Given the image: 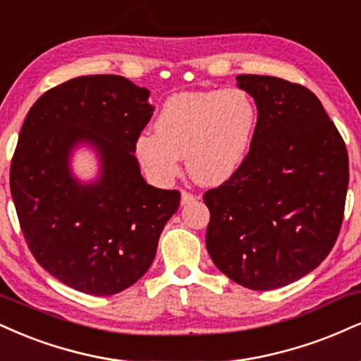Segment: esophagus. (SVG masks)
I'll return each instance as SVG.
<instances>
[{
    "label": "esophagus",
    "instance_id": "34e87169",
    "mask_svg": "<svg viewBox=\"0 0 361 361\" xmlns=\"http://www.w3.org/2000/svg\"><path fill=\"white\" fill-rule=\"evenodd\" d=\"M195 200H197V197H195L193 193L186 192V190H183V192H181V205H186V203H192V202H195Z\"/></svg>",
    "mask_w": 361,
    "mask_h": 361
}]
</instances>
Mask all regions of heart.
Listing matches in <instances>:
<instances>
[{
	"mask_svg": "<svg viewBox=\"0 0 361 361\" xmlns=\"http://www.w3.org/2000/svg\"><path fill=\"white\" fill-rule=\"evenodd\" d=\"M259 111L238 87L171 95L154 121V134L141 133L134 153L146 175L171 183L180 175V158L200 185L230 180L249 156Z\"/></svg>",
	"mask_w": 361,
	"mask_h": 361,
	"instance_id": "1",
	"label": "heart"
}]
</instances>
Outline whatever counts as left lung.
I'll return each instance as SVG.
<instances>
[{
    "mask_svg": "<svg viewBox=\"0 0 361 361\" xmlns=\"http://www.w3.org/2000/svg\"><path fill=\"white\" fill-rule=\"evenodd\" d=\"M259 111L249 156L219 188L207 249L225 276L254 290L301 279L326 259L340 233L348 153L323 104L306 87L269 75H237Z\"/></svg>",
    "mask_w": 361,
    "mask_h": 361,
    "instance_id": "1",
    "label": "left lung"
}]
</instances>
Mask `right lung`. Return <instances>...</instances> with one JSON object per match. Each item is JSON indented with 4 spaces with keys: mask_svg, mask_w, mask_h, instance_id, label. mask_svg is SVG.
<instances>
[{
    "mask_svg": "<svg viewBox=\"0 0 361 361\" xmlns=\"http://www.w3.org/2000/svg\"><path fill=\"white\" fill-rule=\"evenodd\" d=\"M147 99L126 77H77L47 90L21 126L10 169L21 232L37 262L80 293L111 296L141 279L180 207V192L147 185L134 156ZM80 145L99 158L92 182L71 171Z\"/></svg>",
    "mask_w": 361,
    "mask_h": 361,
    "instance_id": "right-lung-1",
    "label": "right lung"
}]
</instances>
